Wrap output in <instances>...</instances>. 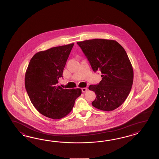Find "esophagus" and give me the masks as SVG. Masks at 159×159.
I'll list each match as a JSON object with an SVG mask.
<instances>
[{"instance_id":"34e87169","label":"esophagus","mask_w":159,"mask_h":159,"mask_svg":"<svg viewBox=\"0 0 159 159\" xmlns=\"http://www.w3.org/2000/svg\"><path fill=\"white\" fill-rule=\"evenodd\" d=\"M82 90L83 93H86V92H87V89L86 87H84V88H82Z\"/></svg>"}]
</instances>
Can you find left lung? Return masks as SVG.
I'll return each instance as SVG.
<instances>
[{
    "instance_id": "8db88e82",
    "label": "left lung",
    "mask_w": 159,
    "mask_h": 159,
    "mask_svg": "<svg viewBox=\"0 0 159 159\" xmlns=\"http://www.w3.org/2000/svg\"><path fill=\"white\" fill-rule=\"evenodd\" d=\"M94 72L100 70V83L90 85L96 98L92 106L110 111L121 106L128 96L134 80V70L124 48L113 39H93L77 42Z\"/></svg>"
}]
</instances>
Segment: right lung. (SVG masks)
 Listing matches in <instances>:
<instances>
[{
	"label": "right lung",
	"instance_id": "1",
	"mask_svg": "<svg viewBox=\"0 0 159 159\" xmlns=\"http://www.w3.org/2000/svg\"><path fill=\"white\" fill-rule=\"evenodd\" d=\"M74 43L35 53L25 75V87L31 102L42 115L59 120L72 110L80 89H63L58 86Z\"/></svg>",
	"mask_w": 159,
	"mask_h": 159
}]
</instances>
